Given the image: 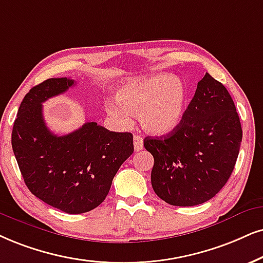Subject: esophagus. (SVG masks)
Masks as SVG:
<instances>
[{
	"mask_svg": "<svg viewBox=\"0 0 263 263\" xmlns=\"http://www.w3.org/2000/svg\"><path fill=\"white\" fill-rule=\"evenodd\" d=\"M134 145H135V151L136 152H139L143 149V138L141 136L138 135H135L134 137Z\"/></svg>",
	"mask_w": 263,
	"mask_h": 263,
	"instance_id": "1",
	"label": "esophagus"
}]
</instances>
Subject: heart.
Segmentation results:
<instances>
[{
    "mask_svg": "<svg viewBox=\"0 0 263 263\" xmlns=\"http://www.w3.org/2000/svg\"><path fill=\"white\" fill-rule=\"evenodd\" d=\"M187 99V88L181 80L153 75L122 84L116 91V102H107L105 110L120 125H128L131 115H136L145 132L164 136L183 120Z\"/></svg>",
    "mask_w": 263,
    "mask_h": 263,
    "instance_id": "heart-1",
    "label": "heart"
}]
</instances>
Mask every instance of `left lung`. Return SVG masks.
Here are the masks:
<instances>
[{
	"label": "left lung",
	"mask_w": 263,
	"mask_h": 263,
	"mask_svg": "<svg viewBox=\"0 0 263 263\" xmlns=\"http://www.w3.org/2000/svg\"><path fill=\"white\" fill-rule=\"evenodd\" d=\"M241 137L233 99L206 72L178 127L160 138L144 139V148L154 156L155 194L175 206L210 200L233 172Z\"/></svg>",
	"instance_id": "8db88e82"
}]
</instances>
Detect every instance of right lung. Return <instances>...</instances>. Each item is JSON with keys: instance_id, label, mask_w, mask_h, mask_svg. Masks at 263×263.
Returning a JSON list of instances; mask_svg holds the SVG:
<instances>
[{"instance_id": "1", "label": "right lung", "mask_w": 263, "mask_h": 263, "mask_svg": "<svg viewBox=\"0 0 263 263\" xmlns=\"http://www.w3.org/2000/svg\"><path fill=\"white\" fill-rule=\"evenodd\" d=\"M71 79H48L21 103L12 131V148L29 191L66 214H84L104 201L112 178L134 153V136L86 122L57 136L43 120L42 103L68 91Z\"/></svg>"}]
</instances>
